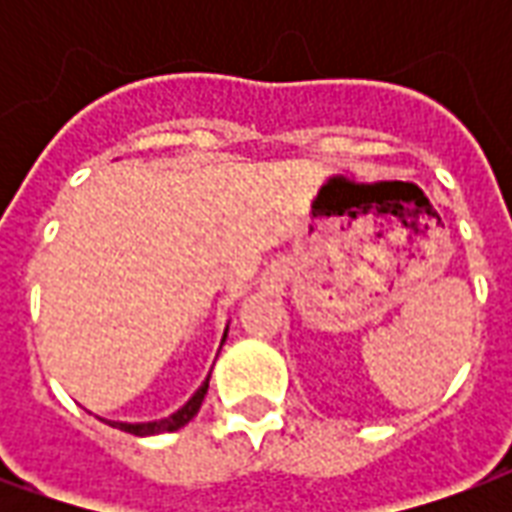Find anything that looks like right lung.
Returning a JSON list of instances; mask_svg holds the SVG:
<instances>
[{
    "instance_id": "obj_1",
    "label": "right lung",
    "mask_w": 512,
    "mask_h": 512,
    "mask_svg": "<svg viewBox=\"0 0 512 512\" xmlns=\"http://www.w3.org/2000/svg\"><path fill=\"white\" fill-rule=\"evenodd\" d=\"M224 337H227V332H224ZM224 343V340H222ZM211 378V376H208ZM208 378L202 381V386L194 392V397H191L189 403L183 408H178L172 417L167 419H158V422H139V425H131V422H109L112 428H120L126 430V433H134V436H153V433H172V430L183 428L186 422H191L194 419V414L200 411L202 400H205V392H208Z\"/></svg>"
}]
</instances>
